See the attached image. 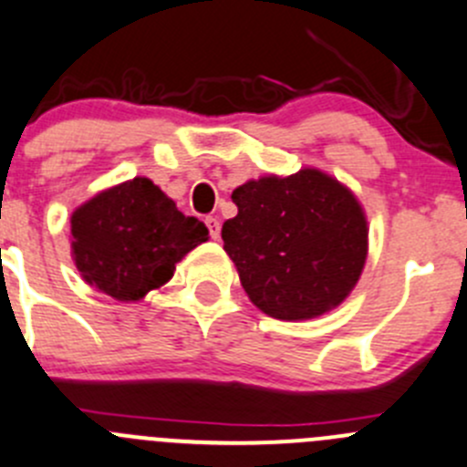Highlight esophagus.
I'll return each mask as SVG.
<instances>
[{
    "instance_id": "obj_1",
    "label": "esophagus",
    "mask_w": 467,
    "mask_h": 467,
    "mask_svg": "<svg viewBox=\"0 0 467 467\" xmlns=\"http://www.w3.org/2000/svg\"><path fill=\"white\" fill-rule=\"evenodd\" d=\"M206 226L211 231V238H220V222H217V217H206Z\"/></svg>"
}]
</instances>
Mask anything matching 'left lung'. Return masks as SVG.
I'll use <instances>...</instances> for the list:
<instances>
[{"label": "left lung", "instance_id": "8db88e82", "mask_svg": "<svg viewBox=\"0 0 467 467\" xmlns=\"http://www.w3.org/2000/svg\"><path fill=\"white\" fill-rule=\"evenodd\" d=\"M238 215L222 224L224 252L252 303L279 321H307L339 307L369 252L362 203L314 167L261 176L231 194Z\"/></svg>", "mask_w": 467, "mask_h": 467}]
</instances>
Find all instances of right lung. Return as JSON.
<instances>
[{
    "label": "right lung",
    "mask_w": 467,
    "mask_h": 467,
    "mask_svg": "<svg viewBox=\"0 0 467 467\" xmlns=\"http://www.w3.org/2000/svg\"><path fill=\"white\" fill-rule=\"evenodd\" d=\"M206 241L203 222L183 215L146 176L98 192L70 215L79 275L119 303H137L170 282L176 264Z\"/></svg>",
    "instance_id": "1"
}]
</instances>
